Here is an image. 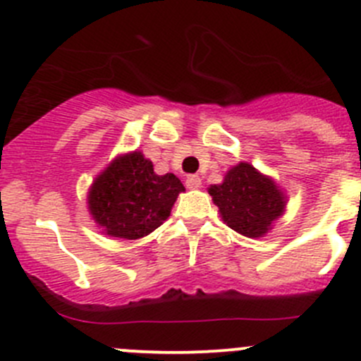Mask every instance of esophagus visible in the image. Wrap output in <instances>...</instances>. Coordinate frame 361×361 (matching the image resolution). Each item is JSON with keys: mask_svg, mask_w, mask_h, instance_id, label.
<instances>
[{"mask_svg": "<svg viewBox=\"0 0 361 361\" xmlns=\"http://www.w3.org/2000/svg\"><path fill=\"white\" fill-rule=\"evenodd\" d=\"M185 183H187V188H192V190H194V188L201 187L202 181H201V178L197 176V174H188L187 180H185Z\"/></svg>", "mask_w": 361, "mask_h": 361, "instance_id": "1", "label": "esophagus"}]
</instances>
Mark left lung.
Segmentation results:
<instances>
[{
    "mask_svg": "<svg viewBox=\"0 0 361 361\" xmlns=\"http://www.w3.org/2000/svg\"><path fill=\"white\" fill-rule=\"evenodd\" d=\"M209 194L225 224L246 238H262L285 209L274 181L246 162L232 167L224 183L211 185Z\"/></svg>",
    "mask_w": 361,
    "mask_h": 361,
    "instance_id": "left-lung-1",
    "label": "left lung"
}]
</instances>
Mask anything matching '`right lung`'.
<instances>
[{
  "instance_id": "right-lung-1",
  "label": "right lung",
  "mask_w": 361,
  "mask_h": 361,
  "mask_svg": "<svg viewBox=\"0 0 361 361\" xmlns=\"http://www.w3.org/2000/svg\"><path fill=\"white\" fill-rule=\"evenodd\" d=\"M185 187L174 174L154 173L140 152L116 159L94 181L89 209L108 235L140 239L162 225Z\"/></svg>"
}]
</instances>
